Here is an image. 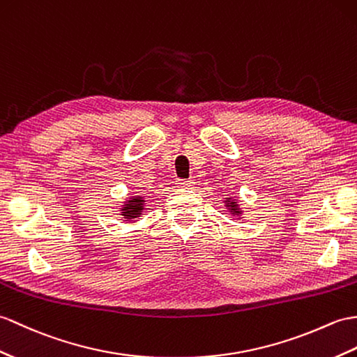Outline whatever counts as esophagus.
I'll list each match as a JSON object with an SVG mask.
<instances>
[{
  "label": "esophagus",
  "instance_id": "34e87169",
  "mask_svg": "<svg viewBox=\"0 0 357 357\" xmlns=\"http://www.w3.org/2000/svg\"><path fill=\"white\" fill-rule=\"evenodd\" d=\"M176 184L179 188H190V187H193L195 182H193V179H178Z\"/></svg>",
  "mask_w": 357,
  "mask_h": 357
}]
</instances>
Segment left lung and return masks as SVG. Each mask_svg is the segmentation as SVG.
<instances>
[{
  "label": "left lung",
  "instance_id": "8db88e82",
  "mask_svg": "<svg viewBox=\"0 0 357 357\" xmlns=\"http://www.w3.org/2000/svg\"><path fill=\"white\" fill-rule=\"evenodd\" d=\"M227 202H228V204H227V206H229V210H231V213H237V214L240 213V211H238V208H237V205H236V202H231V201H229V199H227Z\"/></svg>",
  "mask_w": 357,
  "mask_h": 357
}]
</instances>
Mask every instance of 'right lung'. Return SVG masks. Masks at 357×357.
Segmentation results:
<instances>
[{
    "instance_id": "1",
    "label": "right lung",
    "mask_w": 357,
    "mask_h": 357,
    "mask_svg": "<svg viewBox=\"0 0 357 357\" xmlns=\"http://www.w3.org/2000/svg\"><path fill=\"white\" fill-rule=\"evenodd\" d=\"M146 201H143V197H132V201H129L126 205L121 208V213L124 219H135L138 218L141 211H143V205Z\"/></svg>"
}]
</instances>
